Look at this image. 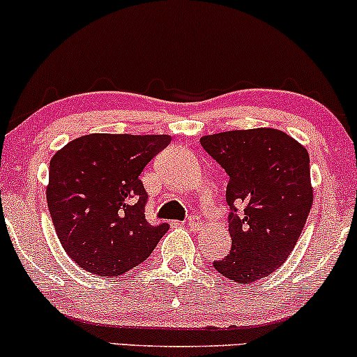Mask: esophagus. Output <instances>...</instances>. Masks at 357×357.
Here are the masks:
<instances>
[{
  "mask_svg": "<svg viewBox=\"0 0 357 357\" xmlns=\"http://www.w3.org/2000/svg\"><path fill=\"white\" fill-rule=\"evenodd\" d=\"M188 226H190L191 229H199V227L203 226V222H201V220L197 216H190L188 218Z\"/></svg>",
  "mask_w": 357,
  "mask_h": 357,
  "instance_id": "obj_1",
  "label": "esophagus"
}]
</instances>
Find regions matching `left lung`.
I'll return each instance as SVG.
<instances>
[{
    "label": "left lung",
    "instance_id": "1",
    "mask_svg": "<svg viewBox=\"0 0 357 357\" xmlns=\"http://www.w3.org/2000/svg\"><path fill=\"white\" fill-rule=\"evenodd\" d=\"M199 141L229 176L231 251L213 266L231 281L251 284L276 271L303 233L312 206L309 154L273 128L218 132Z\"/></svg>",
    "mask_w": 357,
    "mask_h": 357
}]
</instances>
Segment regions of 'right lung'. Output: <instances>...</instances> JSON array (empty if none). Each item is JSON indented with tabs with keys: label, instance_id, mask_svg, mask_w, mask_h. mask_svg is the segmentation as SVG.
<instances>
[{
	"label": "right lung",
	"instance_id": "obj_1",
	"mask_svg": "<svg viewBox=\"0 0 357 357\" xmlns=\"http://www.w3.org/2000/svg\"><path fill=\"white\" fill-rule=\"evenodd\" d=\"M171 143L167 135H86L59 149L46 188L56 234L79 268L119 276L148 259L166 222L146 221L139 176Z\"/></svg>",
	"mask_w": 357,
	"mask_h": 357
}]
</instances>
